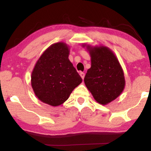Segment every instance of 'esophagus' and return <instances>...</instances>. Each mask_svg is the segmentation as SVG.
Returning <instances> with one entry per match:
<instances>
[{
    "label": "esophagus",
    "mask_w": 151,
    "mask_h": 151,
    "mask_svg": "<svg viewBox=\"0 0 151 151\" xmlns=\"http://www.w3.org/2000/svg\"><path fill=\"white\" fill-rule=\"evenodd\" d=\"M79 74H80L81 77L83 79H84V76H85V74H84V72H80V73H79Z\"/></svg>",
    "instance_id": "34e87169"
}]
</instances>
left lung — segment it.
<instances>
[{
  "mask_svg": "<svg viewBox=\"0 0 151 151\" xmlns=\"http://www.w3.org/2000/svg\"><path fill=\"white\" fill-rule=\"evenodd\" d=\"M86 46L91 56V67L87 70L84 83L93 97L106 105L116 99L124 91V71L113 52L104 46Z\"/></svg>",
  "mask_w": 151,
  "mask_h": 151,
  "instance_id": "obj_1",
  "label": "left lung"
}]
</instances>
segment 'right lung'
<instances>
[{"mask_svg":"<svg viewBox=\"0 0 151 151\" xmlns=\"http://www.w3.org/2000/svg\"><path fill=\"white\" fill-rule=\"evenodd\" d=\"M69 50L64 42L52 45L37 60L31 75V85L36 96L52 106L67 101L82 81L69 60Z\"/></svg>","mask_w":151,"mask_h":151,"instance_id":"1","label":"right lung"}]
</instances>
